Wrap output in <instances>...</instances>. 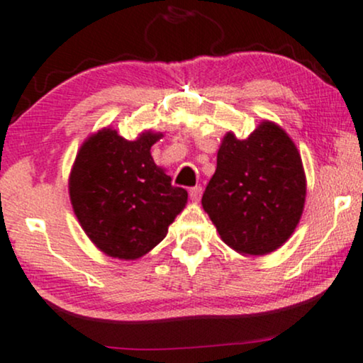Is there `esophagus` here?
<instances>
[{
  "mask_svg": "<svg viewBox=\"0 0 363 363\" xmlns=\"http://www.w3.org/2000/svg\"><path fill=\"white\" fill-rule=\"evenodd\" d=\"M189 196H191V199L194 201V203H197V201L201 199V196H203V187H201V186L191 187V189H189Z\"/></svg>",
  "mask_w": 363,
  "mask_h": 363,
  "instance_id": "34e87169",
  "label": "esophagus"
}]
</instances>
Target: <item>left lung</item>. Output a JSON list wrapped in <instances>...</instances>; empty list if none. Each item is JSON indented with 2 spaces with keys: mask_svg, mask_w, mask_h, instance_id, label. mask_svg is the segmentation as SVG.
<instances>
[{
  "mask_svg": "<svg viewBox=\"0 0 363 363\" xmlns=\"http://www.w3.org/2000/svg\"><path fill=\"white\" fill-rule=\"evenodd\" d=\"M306 196L303 164L295 142L273 122L247 139L228 132L203 208L221 240L241 255H268L300 223Z\"/></svg>",
  "mask_w": 363,
  "mask_h": 363,
  "instance_id": "1",
  "label": "left lung"
}]
</instances>
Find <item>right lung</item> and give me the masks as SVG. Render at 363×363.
Segmentation results:
<instances>
[{"label":"right lung","instance_id":"add662e5","mask_svg":"<svg viewBox=\"0 0 363 363\" xmlns=\"http://www.w3.org/2000/svg\"><path fill=\"white\" fill-rule=\"evenodd\" d=\"M162 134L127 140L113 128L90 135L73 162L68 191L73 213L105 255L137 259L159 245L184 209L187 191L171 184L150 147Z\"/></svg>","mask_w":363,"mask_h":363}]
</instances>
